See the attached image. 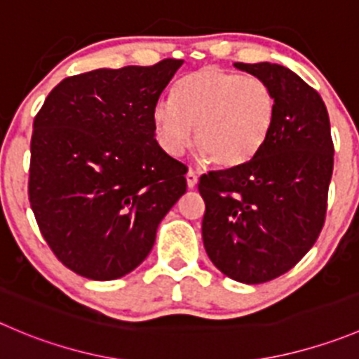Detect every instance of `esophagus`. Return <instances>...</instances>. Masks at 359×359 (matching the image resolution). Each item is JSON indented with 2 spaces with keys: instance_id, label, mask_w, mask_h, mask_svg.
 Here are the masks:
<instances>
[{
  "instance_id": "esophagus-1",
  "label": "esophagus",
  "mask_w": 359,
  "mask_h": 359,
  "mask_svg": "<svg viewBox=\"0 0 359 359\" xmlns=\"http://www.w3.org/2000/svg\"><path fill=\"white\" fill-rule=\"evenodd\" d=\"M186 182H187V187H189V189H193L194 186H196L198 184V175H196V172H194V170H187V173H186Z\"/></svg>"
}]
</instances>
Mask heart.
I'll return each mask as SVG.
<instances>
[{
  "instance_id": "b5f03b06",
  "label": "heart",
  "mask_w": 359,
  "mask_h": 359,
  "mask_svg": "<svg viewBox=\"0 0 359 359\" xmlns=\"http://www.w3.org/2000/svg\"><path fill=\"white\" fill-rule=\"evenodd\" d=\"M276 119V95L264 80L203 66L184 76L175 100L163 96L152 109L156 140L170 156L191 140L198 158L219 168L247 165L266 142Z\"/></svg>"
}]
</instances>
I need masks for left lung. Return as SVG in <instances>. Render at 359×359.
<instances>
[{"label": "left lung", "instance_id": "obj_1", "mask_svg": "<svg viewBox=\"0 0 359 359\" xmlns=\"http://www.w3.org/2000/svg\"><path fill=\"white\" fill-rule=\"evenodd\" d=\"M276 95V119L247 165L201 175L203 245L233 280L261 284L283 276L321 233L333 172L330 117L321 96L290 68L235 62Z\"/></svg>", "mask_w": 359, "mask_h": 359}]
</instances>
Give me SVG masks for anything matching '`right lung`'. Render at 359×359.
<instances>
[{
  "instance_id": "right-lung-1",
  "label": "right lung",
  "mask_w": 359,
  "mask_h": 359,
  "mask_svg": "<svg viewBox=\"0 0 359 359\" xmlns=\"http://www.w3.org/2000/svg\"><path fill=\"white\" fill-rule=\"evenodd\" d=\"M182 62L68 76L34 117L31 208L57 259L86 279L133 272L186 193V166L159 147L152 124Z\"/></svg>"
}]
</instances>
